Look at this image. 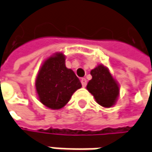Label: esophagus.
<instances>
[{"label": "esophagus", "instance_id": "obj_1", "mask_svg": "<svg viewBox=\"0 0 152 152\" xmlns=\"http://www.w3.org/2000/svg\"><path fill=\"white\" fill-rule=\"evenodd\" d=\"M81 83H82V85H83V88L86 87V85H87V80H86V78H82L81 79Z\"/></svg>", "mask_w": 152, "mask_h": 152}]
</instances>
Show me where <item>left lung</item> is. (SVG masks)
Returning <instances> with one entry per match:
<instances>
[{
    "label": "left lung",
    "instance_id": "obj_1",
    "mask_svg": "<svg viewBox=\"0 0 152 152\" xmlns=\"http://www.w3.org/2000/svg\"><path fill=\"white\" fill-rule=\"evenodd\" d=\"M92 79L87 85V89L93 94L96 102L104 107H113L120 94V87L112 76L109 69L102 64L90 71Z\"/></svg>",
    "mask_w": 152,
    "mask_h": 152
}]
</instances>
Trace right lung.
<instances>
[{"instance_id": "right-lung-1", "label": "right lung", "mask_w": 152, "mask_h": 152, "mask_svg": "<svg viewBox=\"0 0 152 152\" xmlns=\"http://www.w3.org/2000/svg\"><path fill=\"white\" fill-rule=\"evenodd\" d=\"M81 87L74 71L65 66V56L61 52L53 54L43 63L35 81L40 102L54 110L64 107Z\"/></svg>"}]
</instances>
